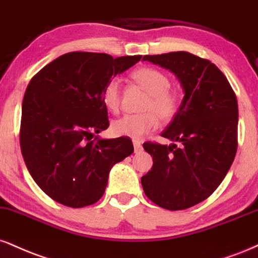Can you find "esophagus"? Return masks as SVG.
<instances>
[{
  "label": "esophagus",
  "mask_w": 258,
  "mask_h": 258,
  "mask_svg": "<svg viewBox=\"0 0 258 258\" xmlns=\"http://www.w3.org/2000/svg\"><path fill=\"white\" fill-rule=\"evenodd\" d=\"M133 147H135V153H141V151L143 150L141 142H138V141H133Z\"/></svg>",
  "instance_id": "34e87169"
}]
</instances>
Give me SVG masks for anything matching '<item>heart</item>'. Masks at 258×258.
Returning a JSON list of instances; mask_svg holds the SVG:
<instances>
[{
    "mask_svg": "<svg viewBox=\"0 0 258 258\" xmlns=\"http://www.w3.org/2000/svg\"><path fill=\"white\" fill-rule=\"evenodd\" d=\"M132 78L149 92L143 105V113L126 114L113 121L111 132L116 137H128L138 141L159 125V116L169 120L178 111L180 99L175 91L169 90L166 74L151 67H139L132 72ZM102 101L108 110L116 113L120 108V82L111 78L102 91Z\"/></svg>",
    "mask_w": 258,
    "mask_h": 258,
    "instance_id": "obj_1",
    "label": "heart"
}]
</instances>
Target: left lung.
I'll use <instances>...</instances> for the list:
<instances>
[{
	"mask_svg": "<svg viewBox=\"0 0 258 258\" xmlns=\"http://www.w3.org/2000/svg\"><path fill=\"white\" fill-rule=\"evenodd\" d=\"M143 61L170 71L184 91L172 122L161 133L174 143L143 144L154 161L151 170L141 179L143 190L164 209H187L207 200L233 163L237 97L215 64L187 51L145 55Z\"/></svg>",
	"mask_w": 258,
	"mask_h": 258,
	"instance_id": "left-lung-1",
	"label": "left lung"
}]
</instances>
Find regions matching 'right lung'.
Wrapping results in <instances>:
<instances>
[{
	"label": "right lung",
	"mask_w": 258,
	"mask_h": 258,
	"mask_svg": "<svg viewBox=\"0 0 258 258\" xmlns=\"http://www.w3.org/2000/svg\"><path fill=\"white\" fill-rule=\"evenodd\" d=\"M103 52L61 55L31 79L21 111L20 148L36 184L63 206L103 196L113 166L133 153L131 139L95 136L109 126L105 84L141 60Z\"/></svg>",
	"instance_id": "right-lung-1"
}]
</instances>
